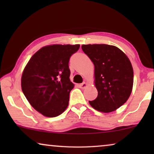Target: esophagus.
I'll return each instance as SVG.
<instances>
[{
	"mask_svg": "<svg viewBox=\"0 0 154 154\" xmlns=\"http://www.w3.org/2000/svg\"><path fill=\"white\" fill-rule=\"evenodd\" d=\"M79 86L80 88H81V89H85L86 87H88V83H85V82H84V83L80 84Z\"/></svg>",
	"mask_w": 154,
	"mask_h": 154,
	"instance_id": "esophagus-1",
	"label": "esophagus"
}]
</instances>
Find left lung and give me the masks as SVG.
I'll return each mask as SVG.
<instances>
[{
  "label": "left lung",
  "mask_w": 154,
  "mask_h": 154,
  "mask_svg": "<svg viewBox=\"0 0 154 154\" xmlns=\"http://www.w3.org/2000/svg\"><path fill=\"white\" fill-rule=\"evenodd\" d=\"M82 50L94 66L95 100L89 101L92 108L110 113L121 107L130 97L134 74L131 62L119 48L106 44L83 45Z\"/></svg>",
  "instance_id": "8db88e82"
}]
</instances>
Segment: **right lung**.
Returning a JSON list of instances; mask_svg holds the SVG:
<instances>
[{
    "label": "right lung",
    "instance_id": "obj_1",
    "mask_svg": "<svg viewBox=\"0 0 154 154\" xmlns=\"http://www.w3.org/2000/svg\"><path fill=\"white\" fill-rule=\"evenodd\" d=\"M80 45L53 44L41 48L23 71L21 86L31 106L46 117H56L69 105L74 87L70 81L69 62Z\"/></svg>",
    "mask_w": 154,
    "mask_h": 154
}]
</instances>
